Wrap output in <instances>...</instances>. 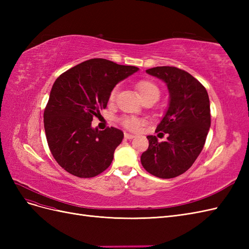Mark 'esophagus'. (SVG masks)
Listing matches in <instances>:
<instances>
[{"mask_svg":"<svg viewBox=\"0 0 249 249\" xmlns=\"http://www.w3.org/2000/svg\"><path fill=\"white\" fill-rule=\"evenodd\" d=\"M135 136L133 134H129V133H124V138L125 139H133Z\"/></svg>","mask_w":249,"mask_h":249,"instance_id":"1","label":"esophagus"}]
</instances>
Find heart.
Returning a JSON list of instances; mask_svg holds the SVG:
<instances>
[{
  "label": "heart",
  "instance_id": "1",
  "mask_svg": "<svg viewBox=\"0 0 249 249\" xmlns=\"http://www.w3.org/2000/svg\"><path fill=\"white\" fill-rule=\"evenodd\" d=\"M136 89L143 101L145 99H148V97H158V99H159L160 90L153 81L141 80L136 83ZM116 94H117V88H114L110 93L109 100L111 102L114 101ZM119 122L124 127H125L126 130H130V131H137L142 125V120L133 116H124L120 118Z\"/></svg>",
  "mask_w": 249,
  "mask_h": 249
}]
</instances>
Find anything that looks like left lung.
<instances>
[{
    "label": "left lung",
    "instance_id": "obj_1",
    "mask_svg": "<svg viewBox=\"0 0 249 249\" xmlns=\"http://www.w3.org/2000/svg\"><path fill=\"white\" fill-rule=\"evenodd\" d=\"M146 72L168 87L169 106L156 129L168 137L159 142L147 136L149 145L141 155V164L150 175L172 178L192 166L205 145L211 126L209 95L199 81L178 67L157 66Z\"/></svg>",
    "mask_w": 249,
    "mask_h": 249
}]
</instances>
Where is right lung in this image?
<instances>
[{"label": "right lung", "mask_w": 249, "mask_h": 249, "mask_svg": "<svg viewBox=\"0 0 249 249\" xmlns=\"http://www.w3.org/2000/svg\"><path fill=\"white\" fill-rule=\"evenodd\" d=\"M139 69L107 59L87 60L57 78L43 113L51 153L65 171L93 178L106 170L124 133L116 127L92 129L91 122L107 107L112 89Z\"/></svg>", "instance_id": "1"}]
</instances>
